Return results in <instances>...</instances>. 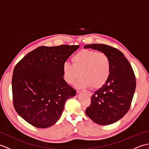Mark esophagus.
<instances>
[{
	"mask_svg": "<svg viewBox=\"0 0 149 149\" xmlns=\"http://www.w3.org/2000/svg\"><path fill=\"white\" fill-rule=\"evenodd\" d=\"M77 92L78 93H80V91H77ZM82 92H83L84 93L87 94L88 95L90 96V97H91V95H92V93H91V91H82Z\"/></svg>",
	"mask_w": 149,
	"mask_h": 149,
	"instance_id": "esophagus-1",
	"label": "esophagus"
}]
</instances>
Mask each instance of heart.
Segmentation results:
<instances>
[{
  "label": "heart",
  "mask_w": 149,
  "mask_h": 149,
  "mask_svg": "<svg viewBox=\"0 0 149 149\" xmlns=\"http://www.w3.org/2000/svg\"><path fill=\"white\" fill-rule=\"evenodd\" d=\"M73 64L68 61L62 66L63 78L69 84H72L79 75L81 77L76 83L77 88H98L106 83L110 75L111 63L104 52L84 49L72 56Z\"/></svg>",
  "instance_id": "b5f03b06"
}]
</instances>
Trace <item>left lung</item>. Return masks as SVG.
<instances>
[{
    "label": "left lung",
    "instance_id": "left-lung-1",
    "mask_svg": "<svg viewBox=\"0 0 149 149\" xmlns=\"http://www.w3.org/2000/svg\"><path fill=\"white\" fill-rule=\"evenodd\" d=\"M84 49L105 53L111 63L108 79L91 97L86 115L97 124L106 125L121 119L129 109L136 89L131 65L119 50L104 44H89Z\"/></svg>",
    "mask_w": 149,
    "mask_h": 149
}]
</instances>
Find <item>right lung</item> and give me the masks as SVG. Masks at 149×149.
Instances as JSON below:
<instances>
[{
	"mask_svg": "<svg viewBox=\"0 0 149 149\" xmlns=\"http://www.w3.org/2000/svg\"><path fill=\"white\" fill-rule=\"evenodd\" d=\"M79 45L39 47L15 66L12 77L13 106L22 118L47 128L60 118L66 100L76 94L63 78L62 66Z\"/></svg>",
	"mask_w": 149,
	"mask_h": 149,
	"instance_id": "1",
	"label": "right lung"
}]
</instances>
